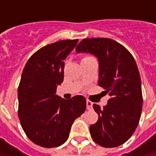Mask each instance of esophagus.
<instances>
[{
    "label": "esophagus",
    "instance_id": "1",
    "mask_svg": "<svg viewBox=\"0 0 156 156\" xmlns=\"http://www.w3.org/2000/svg\"><path fill=\"white\" fill-rule=\"evenodd\" d=\"M92 105H93V103L90 100H87V108L88 110H90V109L92 108Z\"/></svg>",
    "mask_w": 156,
    "mask_h": 156
}]
</instances>
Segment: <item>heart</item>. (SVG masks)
<instances>
[{
	"mask_svg": "<svg viewBox=\"0 0 156 156\" xmlns=\"http://www.w3.org/2000/svg\"><path fill=\"white\" fill-rule=\"evenodd\" d=\"M91 58L90 56H84L83 59H82V61H85V60H87V59H90Z\"/></svg>",
	"mask_w": 156,
	"mask_h": 156,
	"instance_id": "heart-1",
	"label": "heart"
}]
</instances>
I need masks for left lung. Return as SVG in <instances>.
Listing matches in <instances>:
<instances>
[{
	"label": "left lung",
	"mask_w": 156,
	"mask_h": 156,
	"mask_svg": "<svg viewBox=\"0 0 156 156\" xmlns=\"http://www.w3.org/2000/svg\"><path fill=\"white\" fill-rule=\"evenodd\" d=\"M76 52L97 57L98 83L111 96L103 108L93 104L99 118L90 126L91 138L104 147H118L134 133L143 108L141 78L135 60L123 45L107 38L83 39Z\"/></svg>",
	"instance_id": "1"
}]
</instances>
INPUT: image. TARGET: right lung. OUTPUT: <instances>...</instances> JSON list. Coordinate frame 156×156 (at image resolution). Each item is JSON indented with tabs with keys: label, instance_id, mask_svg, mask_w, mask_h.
<instances>
[{
	"label": "right lung",
	"instance_id": "obj_1",
	"mask_svg": "<svg viewBox=\"0 0 156 156\" xmlns=\"http://www.w3.org/2000/svg\"><path fill=\"white\" fill-rule=\"evenodd\" d=\"M78 41L61 40L41 48L23 69L18 89V117L28 138L43 147L66 143L73 122L86 110L83 95L64 100L56 95L64 80V61Z\"/></svg>",
	"mask_w": 156,
	"mask_h": 156
}]
</instances>
